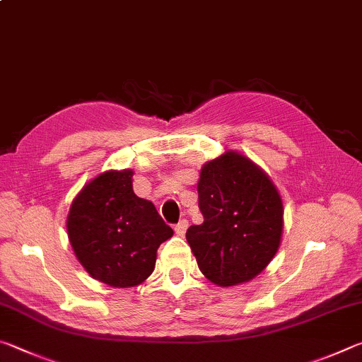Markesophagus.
I'll return each instance as SVG.
<instances>
[{
	"label": "esophagus",
	"instance_id": "obj_1",
	"mask_svg": "<svg viewBox=\"0 0 362 362\" xmlns=\"http://www.w3.org/2000/svg\"><path fill=\"white\" fill-rule=\"evenodd\" d=\"M187 228H188V220H180V222L174 226L177 236H185Z\"/></svg>",
	"mask_w": 362,
	"mask_h": 362
}]
</instances>
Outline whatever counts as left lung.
<instances>
[{
    "instance_id": "obj_1",
    "label": "left lung",
    "mask_w": 362,
    "mask_h": 362,
    "mask_svg": "<svg viewBox=\"0 0 362 362\" xmlns=\"http://www.w3.org/2000/svg\"><path fill=\"white\" fill-rule=\"evenodd\" d=\"M204 222L187 241L201 273L220 287L249 283L276 255L284 226L283 199L269 175L235 150L207 161L198 180Z\"/></svg>"
}]
</instances>
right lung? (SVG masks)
I'll return each mask as SVG.
<instances>
[{
    "label": "right lung",
    "instance_id": "right-lung-1",
    "mask_svg": "<svg viewBox=\"0 0 362 362\" xmlns=\"http://www.w3.org/2000/svg\"><path fill=\"white\" fill-rule=\"evenodd\" d=\"M132 169L105 170L86 183L70 206L66 233L78 262L112 287L142 284L156 250L174 231L155 204L132 189Z\"/></svg>",
    "mask_w": 362,
    "mask_h": 362
}]
</instances>
